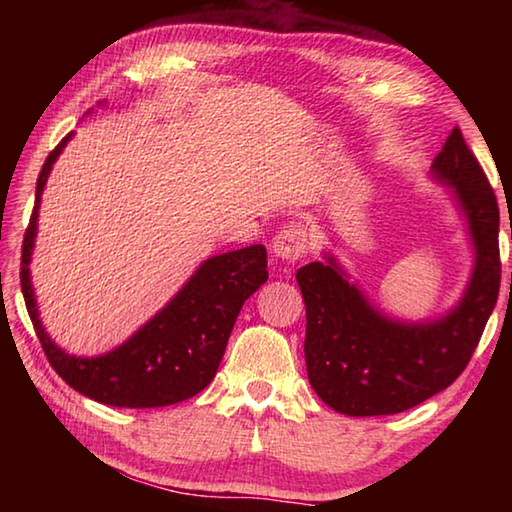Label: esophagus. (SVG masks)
I'll return each mask as SVG.
<instances>
[{"mask_svg": "<svg viewBox=\"0 0 512 512\" xmlns=\"http://www.w3.org/2000/svg\"><path fill=\"white\" fill-rule=\"evenodd\" d=\"M309 235L307 228L300 223H289L277 232L273 239V255L280 257L282 262H298L307 253Z\"/></svg>", "mask_w": 512, "mask_h": 512, "instance_id": "esophagus-1", "label": "esophagus"}]
</instances>
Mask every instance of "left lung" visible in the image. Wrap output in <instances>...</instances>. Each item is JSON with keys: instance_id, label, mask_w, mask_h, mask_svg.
I'll return each instance as SVG.
<instances>
[{"instance_id": "left-lung-1", "label": "left lung", "mask_w": 512, "mask_h": 512, "mask_svg": "<svg viewBox=\"0 0 512 512\" xmlns=\"http://www.w3.org/2000/svg\"><path fill=\"white\" fill-rule=\"evenodd\" d=\"M431 176L452 189L474 246L470 282L445 316L404 323L381 314L332 255L296 273L307 309L309 384L320 400L343 415L402 413L445 391L472 359L497 305V196L458 126L433 160Z\"/></svg>"}]
</instances>
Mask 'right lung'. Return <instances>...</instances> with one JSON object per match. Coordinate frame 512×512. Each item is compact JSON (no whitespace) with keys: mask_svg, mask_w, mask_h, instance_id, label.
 Returning <instances> with one entry per match:
<instances>
[{"mask_svg":"<svg viewBox=\"0 0 512 512\" xmlns=\"http://www.w3.org/2000/svg\"><path fill=\"white\" fill-rule=\"evenodd\" d=\"M72 135H65L42 164L36 205L22 244L20 284L42 350L58 377L94 402L155 409L189 400L214 379L241 307L268 280L266 248L255 244L205 259L167 307L112 352L74 357L60 350L38 318L29 264L38 232L40 196L51 167Z\"/></svg>","mask_w":512,"mask_h":512,"instance_id":"right-lung-1","label":"right lung"}]
</instances>
